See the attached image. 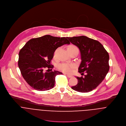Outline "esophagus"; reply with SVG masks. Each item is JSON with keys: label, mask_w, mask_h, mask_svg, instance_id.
Listing matches in <instances>:
<instances>
[{"label": "esophagus", "mask_w": 126, "mask_h": 126, "mask_svg": "<svg viewBox=\"0 0 126 126\" xmlns=\"http://www.w3.org/2000/svg\"><path fill=\"white\" fill-rule=\"evenodd\" d=\"M66 75L67 77H68V78H71V77H72V75H68V74H66Z\"/></svg>", "instance_id": "esophagus-1"}]
</instances>
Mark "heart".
<instances>
[{
    "instance_id": "b5f03b06",
    "label": "heart",
    "mask_w": 126,
    "mask_h": 126,
    "mask_svg": "<svg viewBox=\"0 0 126 126\" xmlns=\"http://www.w3.org/2000/svg\"><path fill=\"white\" fill-rule=\"evenodd\" d=\"M78 49V48L74 45H70L67 47V50ZM75 67V65L72 63H62L59 65L58 68L64 73L70 74L72 72Z\"/></svg>"
}]
</instances>
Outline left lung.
<instances>
[{
  "mask_svg": "<svg viewBox=\"0 0 126 126\" xmlns=\"http://www.w3.org/2000/svg\"><path fill=\"white\" fill-rule=\"evenodd\" d=\"M80 50L81 62L78 72L84 77H76L78 83L71 88L81 93L95 89L104 80L109 69V55L98 41L85 36L67 37Z\"/></svg>",
  "mask_w": 126,
  "mask_h": 126,
  "instance_id": "obj_1",
  "label": "left lung"
}]
</instances>
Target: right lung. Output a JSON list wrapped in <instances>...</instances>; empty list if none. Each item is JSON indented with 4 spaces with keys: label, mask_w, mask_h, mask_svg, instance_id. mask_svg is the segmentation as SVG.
I'll list each match as a JSON object with an SVG mask.
<instances>
[{
    "label": "right lung",
    "mask_w": 126,
    "mask_h": 126,
    "mask_svg": "<svg viewBox=\"0 0 126 126\" xmlns=\"http://www.w3.org/2000/svg\"><path fill=\"white\" fill-rule=\"evenodd\" d=\"M66 44H70L67 37L46 35L30 40L21 49L18 66L23 78L30 86L40 91L54 87L56 76L63 73L56 70L45 72L44 69L53 68L51 62L55 50Z\"/></svg>",
    "instance_id": "right-lung-1"
}]
</instances>
